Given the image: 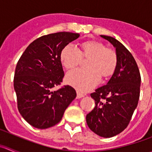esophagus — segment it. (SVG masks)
I'll return each instance as SVG.
<instances>
[{
    "label": "esophagus",
    "mask_w": 152,
    "mask_h": 152,
    "mask_svg": "<svg viewBox=\"0 0 152 152\" xmlns=\"http://www.w3.org/2000/svg\"><path fill=\"white\" fill-rule=\"evenodd\" d=\"M84 95L83 94H80L79 91H77V99H80V98L84 97Z\"/></svg>",
    "instance_id": "esophagus-1"
}]
</instances>
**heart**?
I'll list each match as a JSON object with an SVG mask.
<instances>
[{"mask_svg":"<svg viewBox=\"0 0 152 152\" xmlns=\"http://www.w3.org/2000/svg\"><path fill=\"white\" fill-rule=\"evenodd\" d=\"M81 58H89L86 64V68L88 69L72 70L65 77L67 84L80 92L92 90L99 84L100 76L104 78L110 77L117 67L118 57L116 51L94 40L80 44V50L72 45H67L60 55L61 64L66 69L77 66Z\"/></svg>","mask_w":152,"mask_h":152,"instance_id":"b5f03b06","label":"heart"}]
</instances>
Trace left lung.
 Returning a JSON list of instances; mask_svg holds the SVG:
<instances>
[{
    "instance_id": "obj_1",
    "label": "left lung",
    "mask_w": 152,
    "mask_h": 152,
    "mask_svg": "<svg viewBox=\"0 0 152 152\" xmlns=\"http://www.w3.org/2000/svg\"><path fill=\"white\" fill-rule=\"evenodd\" d=\"M116 49L118 63L106 85L91 94L94 109L86 116L88 127L104 138L115 136L128 126L140 95L141 76L131 52L113 37L100 36Z\"/></svg>"
}]
</instances>
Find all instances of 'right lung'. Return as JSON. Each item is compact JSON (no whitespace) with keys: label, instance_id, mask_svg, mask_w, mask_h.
Listing matches in <instances>:
<instances>
[{"label":"right lung","instance_id":"1","mask_svg":"<svg viewBox=\"0 0 152 152\" xmlns=\"http://www.w3.org/2000/svg\"><path fill=\"white\" fill-rule=\"evenodd\" d=\"M80 35L59 32L42 36L30 43L17 64L13 86L17 107L29 124L49 128L61 121L64 111L77 96L69 85L57 91L64 77L60 55L64 46Z\"/></svg>","mask_w":152,"mask_h":152}]
</instances>
